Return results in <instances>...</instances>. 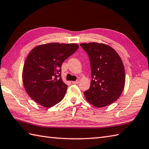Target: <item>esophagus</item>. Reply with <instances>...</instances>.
I'll use <instances>...</instances> for the list:
<instances>
[{
  "label": "esophagus",
  "instance_id": "obj_1",
  "mask_svg": "<svg viewBox=\"0 0 149 149\" xmlns=\"http://www.w3.org/2000/svg\"><path fill=\"white\" fill-rule=\"evenodd\" d=\"M79 79H78V80H77V81H72V83L73 84H78V83H79Z\"/></svg>",
  "mask_w": 149,
  "mask_h": 149
}]
</instances>
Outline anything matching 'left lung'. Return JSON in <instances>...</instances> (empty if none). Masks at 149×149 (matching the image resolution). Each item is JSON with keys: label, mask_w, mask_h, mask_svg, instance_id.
Returning a JSON list of instances; mask_svg holds the SVG:
<instances>
[{"label": "left lung", "mask_w": 149, "mask_h": 149, "mask_svg": "<svg viewBox=\"0 0 149 149\" xmlns=\"http://www.w3.org/2000/svg\"><path fill=\"white\" fill-rule=\"evenodd\" d=\"M80 45L89 56L91 78L90 88L85 91L86 99L91 105L102 107L118 99L125 83L122 59L111 47L96 42Z\"/></svg>", "instance_id": "obj_1"}]
</instances>
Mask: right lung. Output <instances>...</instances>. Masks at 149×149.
Masks as SVG:
<instances>
[{
	"instance_id": "1",
	"label": "right lung",
	"mask_w": 149,
	"mask_h": 149,
	"mask_svg": "<svg viewBox=\"0 0 149 149\" xmlns=\"http://www.w3.org/2000/svg\"><path fill=\"white\" fill-rule=\"evenodd\" d=\"M78 48L76 43H49L31 50L24 65L22 81L31 99L47 108L63 99L68 86L61 77V65Z\"/></svg>"
}]
</instances>
